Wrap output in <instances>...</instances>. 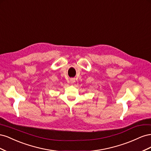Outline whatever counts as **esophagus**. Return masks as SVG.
Wrapping results in <instances>:
<instances>
[{"label": "esophagus", "instance_id": "obj_1", "mask_svg": "<svg viewBox=\"0 0 151 151\" xmlns=\"http://www.w3.org/2000/svg\"><path fill=\"white\" fill-rule=\"evenodd\" d=\"M70 83L71 84H73V83H74V82H75V79H74V78H72V79H70Z\"/></svg>", "mask_w": 151, "mask_h": 151}]
</instances>
